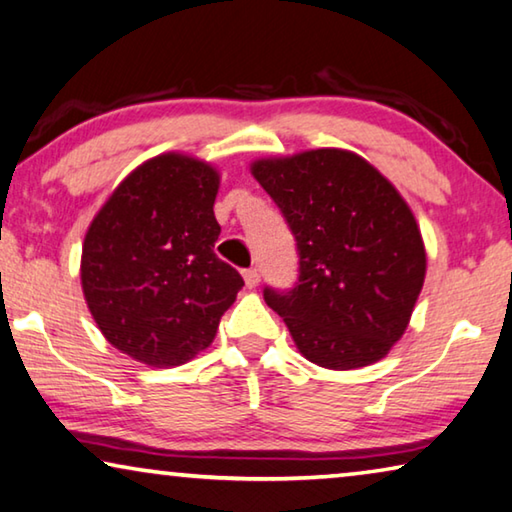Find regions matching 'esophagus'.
Returning a JSON list of instances; mask_svg holds the SVG:
<instances>
[{
    "label": "esophagus",
    "mask_w": 512,
    "mask_h": 512,
    "mask_svg": "<svg viewBox=\"0 0 512 512\" xmlns=\"http://www.w3.org/2000/svg\"><path fill=\"white\" fill-rule=\"evenodd\" d=\"M243 280H246V287H248V289H255V287L259 285V273H257V269L243 271Z\"/></svg>",
    "instance_id": "1"
}]
</instances>
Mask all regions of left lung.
Wrapping results in <instances>:
<instances>
[{"mask_svg":"<svg viewBox=\"0 0 512 512\" xmlns=\"http://www.w3.org/2000/svg\"><path fill=\"white\" fill-rule=\"evenodd\" d=\"M250 173L296 239L294 289L266 287L298 351L326 369L385 358L424 287L426 250L408 202L355 152L257 159Z\"/></svg>","mask_w":512,"mask_h":512,"instance_id":"1","label":"left lung"}]
</instances>
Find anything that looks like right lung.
<instances>
[{
  "instance_id": "add662e5",
  "label": "right lung",
  "mask_w": 512,
  "mask_h": 512,
  "mask_svg": "<svg viewBox=\"0 0 512 512\" xmlns=\"http://www.w3.org/2000/svg\"><path fill=\"white\" fill-rule=\"evenodd\" d=\"M218 173L168 152L132 170L88 227L81 289L111 346L177 367L214 342L243 278L214 253Z\"/></svg>"
}]
</instances>
